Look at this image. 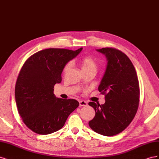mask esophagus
<instances>
[{
    "instance_id": "obj_1",
    "label": "esophagus",
    "mask_w": 159,
    "mask_h": 159,
    "mask_svg": "<svg viewBox=\"0 0 159 159\" xmlns=\"http://www.w3.org/2000/svg\"><path fill=\"white\" fill-rule=\"evenodd\" d=\"M79 103H80V107L86 106V105H88L87 102H86L85 101H84V100H80V102H79Z\"/></svg>"
}]
</instances>
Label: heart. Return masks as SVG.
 Returning <instances> with one entry per match:
<instances>
[{
	"label": "heart",
	"instance_id": "obj_1",
	"mask_svg": "<svg viewBox=\"0 0 159 159\" xmlns=\"http://www.w3.org/2000/svg\"><path fill=\"white\" fill-rule=\"evenodd\" d=\"M80 65H81V68L82 71L89 70H96L98 68L97 61H96L95 59L92 56L84 57V58L81 60ZM70 63L67 64L64 67V72L68 71V70L70 68Z\"/></svg>",
	"mask_w": 159,
	"mask_h": 159
}]
</instances>
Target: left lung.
Segmentation results:
<instances>
[{
  "instance_id": "1",
  "label": "left lung",
  "mask_w": 159,
  "mask_h": 159,
  "mask_svg": "<svg viewBox=\"0 0 159 159\" xmlns=\"http://www.w3.org/2000/svg\"><path fill=\"white\" fill-rule=\"evenodd\" d=\"M106 57V70L98 87L105 95L103 105L89 102L95 115L89 122L95 132L113 136L122 132L135 116L139 103V84L135 69L123 52L113 48L97 50Z\"/></svg>"
}]
</instances>
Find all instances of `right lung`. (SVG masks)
I'll return each mask as SVG.
<instances>
[{
  "label": "right lung",
  "instance_id": "add662e5",
  "mask_svg": "<svg viewBox=\"0 0 159 159\" xmlns=\"http://www.w3.org/2000/svg\"><path fill=\"white\" fill-rule=\"evenodd\" d=\"M82 50L48 48L31 56L19 73L15 85L18 113L26 125L40 134H48L64 127L70 114L79 106L73 99L57 98L56 84L68 61Z\"/></svg>",
  "mask_w": 159,
  "mask_h": 159
}]
</instances>
